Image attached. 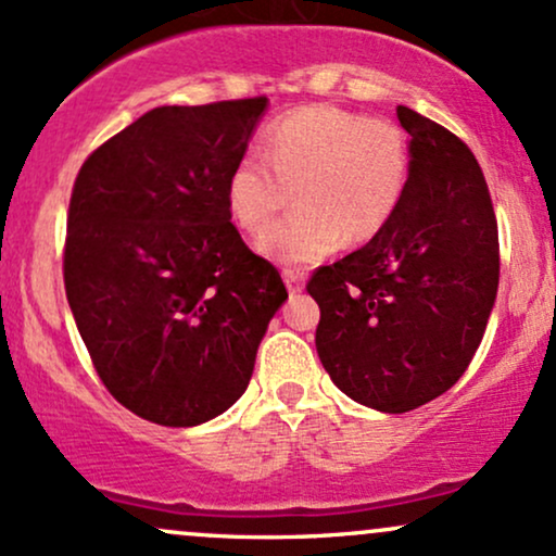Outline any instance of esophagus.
<instances>
[{
    "instance_id": "esophagus-1",
    "label": "esophagus",
    "mask_w": 556,
    "mask_h": 556,
    "mask_svg": "<svg viewBox=\"0 0 556 556\" xmlns=\"http://www.w3.org/2000/svg\"><path fill=\"white\" fill-rule=\"evenodd\" d=\"M282 277H285L287 290H290L292 295H295V292H300L305 287V274L300 271V269H285Z\"/></svg>"
}]
</instances>
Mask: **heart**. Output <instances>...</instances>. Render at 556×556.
Returning <instances> with one entry per match:
<instances>
[{
  "instance_id": "1",
  "label": "heart",
  "mask_w": 556,
  "mask_h": 556,
  "mask_svg": "<svg viewBox=\"0 0 556 556\" xmlns=\"http://www.w3.org/2000/svg\"><path fill=\"white\" fill-rule=\"evenodd\" d=\"M264 153L245 151L227 177L235 225L261 238L277 214L298 208L261 240L282 264H314L389 225L410 177V146L389 119L334 104L287 112L264 130Z\"/></svg>"
}]
</instances>
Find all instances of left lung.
I'll use <instances>...</instances> for the list:
<instances>
[{"mask_svg":"<svg viewBox=\"0 0 556 556\" xmlns=\"http://www.w3.org/2000/svg\"><path fill=\"white\" fill-rule=\"evenodd\" d=\"M410 177L389 225L308 279L321 308L316 350L348 397L407 413L455 384L473 361L500 287V235L473 151L397 106Z\"/></svg>","mask_w":556,"mask_h":556,"instance_id":"obj_1","label":"left lung"}]
</instances>
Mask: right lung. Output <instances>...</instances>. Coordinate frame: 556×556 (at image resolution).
I'll list each match as a JSON object with an SVG mask.
<instances>
[{
  "label": "right lung",
  "mask_w": 556,
  "mask_h": 556,
  "mask_svg": "<svg viewBox=\"0 0 556 556\" xmlns=\"http://www.w3.org/2000/svg\"><path fill=\"white\" fill-rule=\"evenodd\" d=\"M266 96L156 106L75 177L65 292L96 374L159 426L206 424L251 381L287 290L240 238L227 177Z\"/></svg>",
  "instance_id": "obj_1"
}]
</instances>
